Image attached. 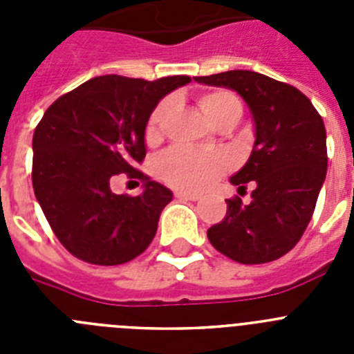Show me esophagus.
<instances>
[{"label":"esophagus","instance_id":"34e87169","mask_svg":"<svg viewBox=\"0 0 354 354\" xmlns=\"http://www.w3.org/2000/svg\"><path fill=\"white\" fill-rule=\"evenodd\" d=\"M175 196H177L179 200H192V202L200 200L198 193H189V192H175Z\"/></svg>","mask_w":354,"mask_h":354}]
</instances>
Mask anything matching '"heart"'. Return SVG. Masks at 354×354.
<instances>
[{"mask_svg":"<svg viewBox=\"0 0 354 354\" xmlns=\"http://www.w3.org/2000/svg\"><path fill=\"white\" fill-rule=\"evenodd\" d=\"M200 109L204 111L212 126L230 111H241V102L227 90H214L200 95ZM171 99H165L150 113L145 127V142L149 145L159 143L162 136V124L170 113ZM230 167V159L223 152H196V150L174 149L159 159L158 171L161 179L183 192H202L209 184Z\"/></svg>","mask_w":354,"mask_h":354,"instance_id":"1","label":"heart"}]
</instances>
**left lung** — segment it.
I'll list each match as a JSON object with an SVG mask.
<instances>
[{
    "label": "left lung",
    "instance_id": "obj_1",
    "mask_svg": "<svg viewBox=\"0 0 354 354\" xmlns=\"http://www.w3.org/2000/svg\"><path fill=\"white\" fill-rule=\"evenodd\" d=\"M195 81L239 93L255 126L252 154L230 177L239 192L252 184V202L227 200V214L209 228V241L241 264L277 261L301 239L326 179L323 118L298 88L259 72L228 71Z\"/></svg>",
    "mask_w": 354,
    "mask_h": 354
}]
</instances>
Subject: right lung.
Instances as JSON below:
<instances>
[{
    "label": "right lung",
    "mask_w": 354,
    "mask_h": 354,
    "mask_svg": "<svg viewBox=\"0 0 354 354\" xmlns=\"http://www.w3.org/2000/svg\"><path fill=\"white\" fill-rule=\"evenodd\" d=\"M192 81L97 76L58 97L33 133V192L62 245L90 264L117 266L147 250L174 193L134 168L147 154L145 127L162 97ZM144 180L138 197L115 196L109 180Z\"/></svg>",
    "instance_id": "obj_1"
}]
</instances>
